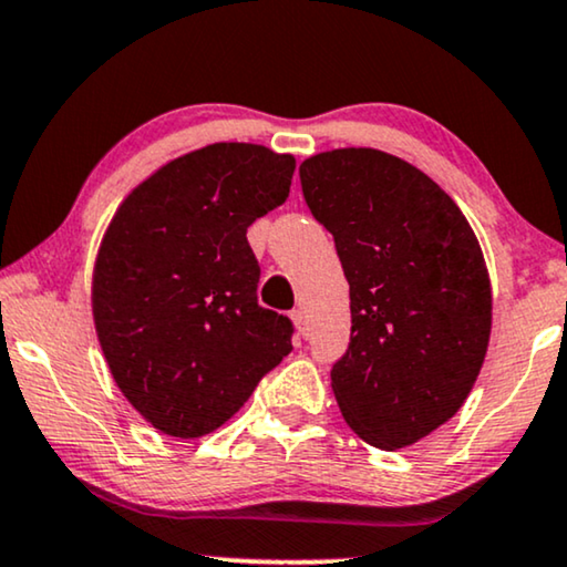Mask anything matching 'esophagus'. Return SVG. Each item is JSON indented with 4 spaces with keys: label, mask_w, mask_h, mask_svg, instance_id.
<instances>
[{
    "label": "esophagus",
    "mask_w": 567,
    "mask_h": 567,
    "mask_svg": "<svg viewBox=\"0 0 567 567\" xmlns=\"http://www.w3.org/2000/svg\"><path fill=\"white\" fill-rule=\"evenodd\" d=\"M292 323H295V329H298V333L300 337H308V316H306V310L302 308H298V310H292Z\"/></svg>",
    "instance_id": "esophagus-1"
}]
</instances>
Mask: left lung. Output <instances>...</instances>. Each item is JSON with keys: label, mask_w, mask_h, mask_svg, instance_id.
Segmentation results:
<instances>
[{"label": "left lung", "mask_w": 567, "mask_h": 567, "mask_svg": "<svg viewBox=\"0 0 567 567\" xmlns=\"http://www.w3.org/2000/svg\"><path fill=\"white\" fill-rule=\"evenodd\" d=\"M300 185L352 300L349 347L331 367L341 416L380 450L424 440L460 411L488 352L481 244L436 182L385 151L310 156Z\"/></svg>", "instance_id": "obj_1"}]
</instances>
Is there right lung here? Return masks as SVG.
<instances>
[{"instance_id": "1", "label": "right lung", "mask_w": 567, "mask_h": 567, "mask_svg": "<svg viewBox=\"0 0 567 567\" xmlns=\"http://www.w3.org/2000/svg\"><path fill=\"white\" fill-rule=\"evenodd\" d=\"M295 158L213 143L133 189L102 238L92 313L110 372L158 432L195 440L234 416L292 352L261 308L246 228L290 195Z\"/></svg>"}]
</instances>
